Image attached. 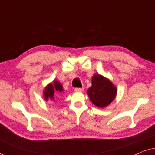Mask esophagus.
Segmentation results:
<instances>
[{
    "label": "esophagus",
    "instance_id": "34e87169",
    "mask_svg": "<svg viewBox=\"0 0 155 155\" xmlns=\"http://www.w3.org/2000/svg\"><path fill=\"white\" fill-rule=\"evenodd\" d=\"M75 92H83L84 88L83 87H77L75 89Z\"/></svg>",
    "mask_w": 155,
    "mask_h": 155
}]
</instances>
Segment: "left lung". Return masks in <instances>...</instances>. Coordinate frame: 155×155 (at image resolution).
<instances>
[{
	"label": "left lung",
	"instance_id": "obj_1",
	"mask_svg": "<svg viewBox=\"0 0 155 155\" xmlns=\"http://www.w3.org/2000/svg\"><path fill=\"white\" fill-rule=\"evenodd\" d=\"M87 92L90 100L95 106L103 108L114 100L117 90L109 80L101 75H94L92 79V86Z\"/></svg>",
	"mask_w": 155,
	"mask_h": 155
}]
</instances>
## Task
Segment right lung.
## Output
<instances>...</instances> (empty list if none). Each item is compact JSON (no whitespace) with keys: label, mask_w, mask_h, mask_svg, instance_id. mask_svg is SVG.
Returning <instances> with one entry per match:
<instances>
[{"label":"right lung","mask_w":155,"mask_h":155,"mask_svg":"<svg viewBox=\"0 0 155 155\" xmlns=\"http://www.w3.org/2000/svg\"><path fill=\"white\" fill-rule=\"evenodd\" d=\"M55 91H57L58 92H61L63 91V87L59 82L54 81V84H48L46 90H44V98L46 100L48 99H54V94Z\"/></svg>","instance_id":"add662e5"}]
</instances>
